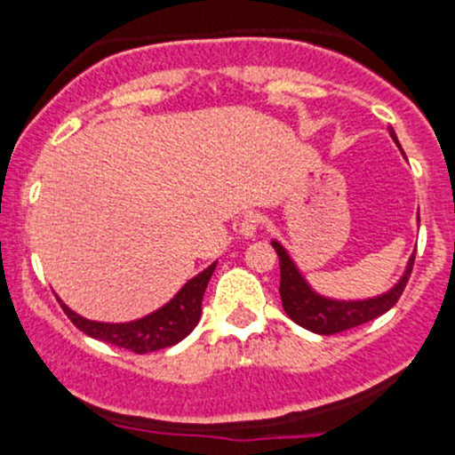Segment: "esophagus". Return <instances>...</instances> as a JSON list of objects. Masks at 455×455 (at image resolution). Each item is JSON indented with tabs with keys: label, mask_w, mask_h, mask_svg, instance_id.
<instances>
[{
	"label": "esophagus",
	"mask_w": 455,
	"mask_h": 455,
	"mask_svg": "<svg viewBox=\"0 0 455 455\" xmlns=\"http://www.w3.org/2000/svg\"><path fill=\"white\" fill-rule=\"evenodd\" d=\"M261 227H264V218H261V213H257V211H251V213H246L244 218H242L240 233L244 237H253Z\"/></svg>",
	"instance_id": "34e87169"
}]
</instances>
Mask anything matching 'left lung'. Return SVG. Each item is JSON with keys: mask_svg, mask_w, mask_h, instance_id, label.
<instances>
[{"mask_svg": "<svg viewBox=\"0 0 455 455\" xmlns=\"http://www.w3.org/2000/svg\"><path fill=\"white\" fill-rule=\"evenodd\" d=\"M389 134L396 140L394 130H389ZM273 249L279 257V273H282V279H279V295H282L283 310H286V315L291 316L297 325H301V328L316 334L343 332V330L363 325L368 323V321L376 319V316L387 313V310L392 308V306H396V301L401 299L416 257L411 255L410 266H407L401 282H398L392 291L385 292V295L365 301H332L316 295L313 288L306 283V279L301 277L299 270L295 268V264H292V259L288 257L286 251H283L277 242H273Z\"/></svg>", "mask_w": 455, "mask_h": 455, "instance_id": "left-lung-1", "label": "left lung"}]
</instances>
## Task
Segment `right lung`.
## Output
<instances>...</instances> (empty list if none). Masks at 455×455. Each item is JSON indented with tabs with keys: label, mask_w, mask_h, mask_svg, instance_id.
Returning <instances> with one entry per match:
<instances>
[{
	"label": "right lung",
	"mask_w": 455,
	"mask_h": 455,
	"mask_svg": "<svg viewBox=\"0 0 455 455\" xmlns=\"http://www.w3.org/2000/svg\"><path fill=\"white\" fill-rule=\"evenodd\" d=\"M213 270L215 264H211L209 268L202 270L198 277L187 282L180 288V292L167 306H163L156 313L142 316L139 321H130V323H100V321H90L84 319L81 315L72 313L63 301H59V304H61L68 319L81 332H85L87 337L112 343V346L118 347H125V350L136 352V355H145V352L160 350V347L176 346L178 341H182L196 328L202 315V297H204L206 283H209Z\"/></svg>",
	"instance_id": "obj_1"
}]
</instances>
